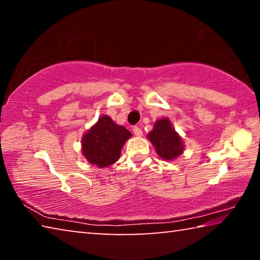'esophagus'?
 <instances>
[{"mask_svg":"<svg viewBox=\"0 0 260 260\" xmlns=\"http://www.w3.org/2000/svg\"><path fill=\"white\" fill-rule=\"evenodd\" d=\"M133 133H134L135 136H141V135H142V129H141L139 126H134L133 127Z\"/></svg>","mask_w":260,"mask_h":260,"instance_id":"esophagus-1","label":"esophagus"}]
</instances>
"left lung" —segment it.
Segmentation results:
<instances>
[{
	"mask_svg": "<svg viewBox=\"0 0 260 260\" xmlns=\"http://www.w3.org/2000/svg\"><path fill=\"white\" fill-rule=\"evenodd\" d=\"M147 138L156 149L157 155L164 160H173L182 155L184 150L182 138L173 128L169 118L158 119Z\"/></svg>",
	"mask_w": 260,
	"mask_h": 260,
	"instance_id": "1",
	"label": "left lung"
}]
</instances>
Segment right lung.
Masks as SVG:
<instances>
[{"label": "right lung", "instance_id": "right-lung-1", "mask_svg": "<svg viewBox=\"0 0 260 260\" xmlns=\"http://www.w3.org/2000/svg\"><path fill=\"white\" fill-rule=\"evenodd\" d=\"M131 136L132 133L128 129L103 114L82 135V155L91 165L100 169L108 167L119 159L121 149Z\"/></svg>", "mask_w": 260, "mask_h": 260}]
</instances>
